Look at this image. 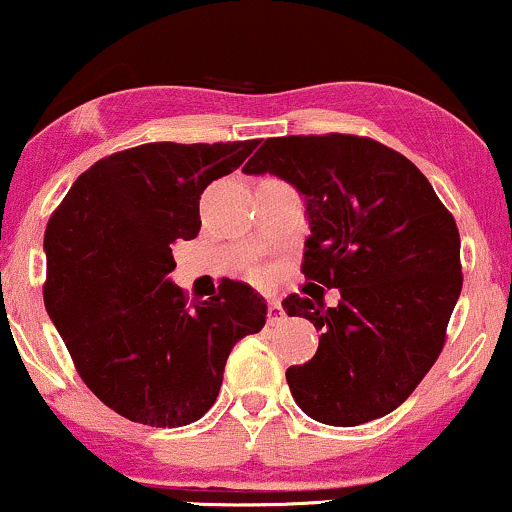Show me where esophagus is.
Here are the masks:
<instances>
[{
    "instance_id": "34e87169",
    "label": "esophagus",
    "mask_w": 512,
    "mask_h": 512,
    "mask_svg": "<svg viewBox=\"0 0 512 512\" xmlns=\"http://www.w3.org/2000/svg\"><path fill=\"white\" fill-rule=\"evenodd\" d=\"M286 317V313H284V308H281V303L279 301H269V308H267V320H269V325H279L281 320H284Z\"/></svg>"
}]
</instances>
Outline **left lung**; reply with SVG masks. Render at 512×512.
Returning <instances> with one entry per match:
<instances>
[{
  "label": "left lung",
  "instance_id": "8db88e82",
  "mask_svg": "<svg viewBox=\"0 0 512 512\" xmlns=\"http://www.w3.org/2000/svg\"><path fill=\"white\" fill-rule=\"evenodd\" d=\"M243 170L301 192L305 279L342 293L337 308L296 293L281 303L322 332L317 354L286 370L296 404L330 426L395 411L443 351L460 298L452 214L409 158L354 134L267 139Z\"/></svg>",
  "mask_w": 512,
  "mask_h": 512
}]
</instances>
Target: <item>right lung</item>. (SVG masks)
I'll list each match as a JSON object with an SVG mask.
<instances>
[{
    "label": "right lung",
    "instance_id": "add662e5",
    "mask_svg": "<svg viewBox=\"0 0 512 512\" xmlns=\"http://www.w3.org/2000/svg\"><path fill=\"white\" fill-rule=\"evenodd\" d=\"M255 146L117 151L81 173L50 216L45 308L88 390L129 421L175 428L202 419L233 346L267 322V303L243 281H221L209 301L187 305L168 279L170 245L202 226V192Z\"/></svg>",
    "mask_w": 512,
    "mask_h": 512
}]
</instances>
